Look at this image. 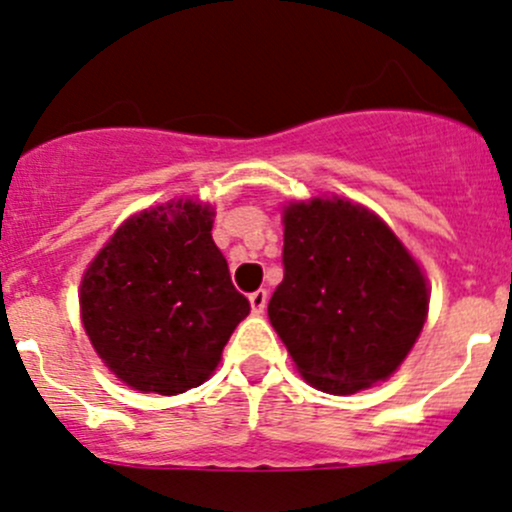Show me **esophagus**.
Wrapping results in <instances>:
<instances>
[{"instance_id": "obj_1", "label": "esophagus", "mask_w": 512, "mask_h": 512, "mask_svg": "<svg viewBox=\"0 0 512 512\" xmlns=\"http://www.w3.org/2000/svg\"><path fill=\"white\" fill-rule=\"evenodd\" d=\"M250 306L252 313H262L267 306V289H257L250 294Z\"/></svg>"}]
</instances>
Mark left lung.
<instances>
[{
	"label": "left lung",
	"mask_w": 512,
	"mask_h": 512,
	"mask_svg": "<svg viewBox=\"0 0 512 512\" xmlns=\"http://www.w3.org/2000/svg\"><path fill=\"white\" fill-rule=\"evenodd\" d=\"M284 279L267 313L308 384L355 393L384 381L428 316V284L381 218L342 199L284 211Z\"/></svg>",
	"instance_id": "1"
}]
</instances>
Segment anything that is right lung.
<instances>
[{"label":"right lung","instance_id":"1","mask_svg":"<svg viewBox=\"0 0 512 512\" xmlns=\"http://www.w3.org/2000/svg\"><path fill=\"white\" fill-rule=\"evenodd\" d=\"M211 216L192 201L138 213L84 274V330L133 389L174 396L204 384L250 313L213 243Z\"/></svg>","mask_w":512,"mask_h":512}]
</instances>
